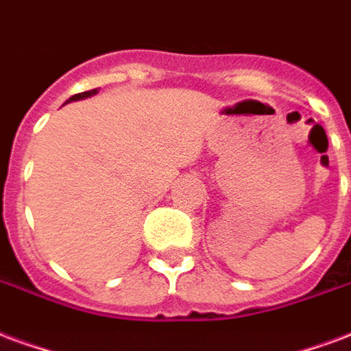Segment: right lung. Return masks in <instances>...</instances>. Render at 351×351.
<instances>
[{"label": "right lung", "instance_id": "obj_1", "mask_svg": "<svg viewBox=\"0 0 351 351\" xmlns=\"http://www.w3.org/2000/svg\"><path fill=\"white\" fill-rule=\"evenodd\" d=\"M96 95V89H90V90H85V93H77V95H74L70 100H66V102H72V100H82V98H87V96H93Z\"/></svg>", "mask_w": 351, "mask_h": 351}]
</instances>
